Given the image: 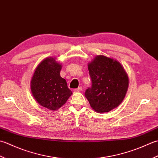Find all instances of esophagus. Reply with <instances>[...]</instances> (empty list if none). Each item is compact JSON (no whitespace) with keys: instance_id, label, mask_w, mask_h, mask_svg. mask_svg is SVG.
Masks as SVG:
<instances>
[{"instance_id":"34e87169","label":"esophagus","mask_w":158,"mask_h":158,"mask_svg":"<svg viewBox=\"0 0 158 158\" xmlns=\"http://www.w3.org/2000/svg\"><path fill=\"white\" fill-rule=\"evenodd\" d=\"M82 90V86H79L78 88H77L76 89H74V91L75 92H80Z\"/></svg>"}]
</instances>
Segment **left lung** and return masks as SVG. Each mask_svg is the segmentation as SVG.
Returning a JSON list of instances; mask_svg holds the SVG:
<instances>
[{
    "label": "left lung",
    "instance_id": "left-lung-1",
    "mask_svg": "<svg viewBox=\"0 0 158 158\" xmlns=\"http://www.w3.org/2000/svg\"><path fill=\"white\" fill-rule=\"evenodd\" d=\"M92 85L85 91L91 108L99 113L108 112L123 102L128 89V76L121 63L98 55L88 64Z\"/></svg>",
    "mask_w": 158,
    "mask_h": 158
}]
</instances>
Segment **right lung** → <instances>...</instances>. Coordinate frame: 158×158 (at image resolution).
<instances>
[{
	"instance_id": "right-lung-1",
	"label": "right lung",
	"mask_w": 158,
	"mask_h": 158,
	"mask_svg": "<svg viewBox=\"0 0 158 158\" xmlns=\"http://www.w3.org/2000/svg\"><path fill=\"white\" fill-rule=\"evenodd\" d=\"M61 68L62 65L55 58H46L39 64L31 79V89L34 98L50 110L60 108L72 94L66 80L60 76Z\"/></svg>"
}]
</instances>
